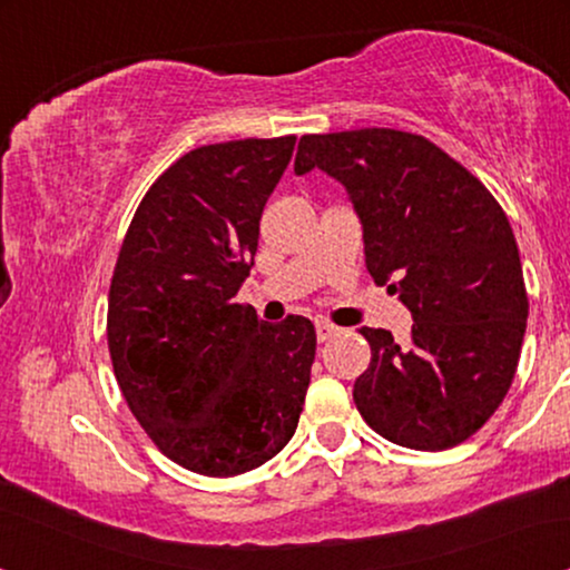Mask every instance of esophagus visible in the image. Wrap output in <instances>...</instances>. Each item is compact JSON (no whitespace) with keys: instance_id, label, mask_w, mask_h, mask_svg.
<instances>
[{"instance_id":"1","label":"esophagus","mask_w":570,"mask_h":570,"mask_svg":"<svg viewBox=\"0 0 570 570\" xmlns=\"http://www.w3.org/2000/svg\"><path fill=\"white\" fill-rule=\"evenodd\" d=\"M340 330L334 324H330V322H316V337H318V342H326V340H332L334 334H337Z\"/></svg>"}]
</instances>
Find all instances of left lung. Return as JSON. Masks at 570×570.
I'll list each match as a JSON object with an SVG mask.
<instances>
[{
  "mask_svg": "<svg viewBox=\"0 0 570 570\" xmlns=\"http://www.w3.org/2000/svg\"><path fill=\"white\" fill-rule=\"evenodd\" d=\"M322 168L363 223L365 267L410 308V340L363 326L371 365L353 400L386 441L459 446L509 394L529 298L517 238L478 176L400 129L303 135L295 174Z\"/></svg>",
  "mask_w": 570,
  "mask_h": 570,
  "instance_id": "left-lung-1",
  "label": "left lung"
}]
</instances>
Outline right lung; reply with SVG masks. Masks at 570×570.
Here are the masks:
<instances>
[{
  "label": "right lung",
  "mask_w": 570,
  "mask_h": 570,
  "mask_svg": "<svg viewBox=\"0 0 570 570\" xmlns=\"http://www.w3.org/2000/svg\"><path fill=\"white\" fill-rule=\"evenodd\" d=\"M295 137L186 153L139 202L108 291V353L131 415L170 462L207 478L256 470L293 439L314 324H267L236 293Z\"/></svg>",
  "instance_id": "1"
}]
</instances>
